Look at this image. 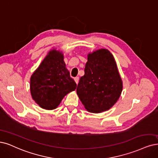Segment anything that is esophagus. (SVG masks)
<instances>
[{
    "label": "esophagus",
    "instance_id": "esophagus-1",
    "mask_svg": "<svg viewBox=\"0 0 158 158\" xmlns=\"http://www.w3.org/2000/svg\"><path fill=\"white\" fill-rule=\"evenodd\" d=\"M79 77H75L74 78V80H75V83H76V84H78V82H79Z\"/></svg>",
    "mask_w": 158,
    "mask_h": 158
}]
</instances>
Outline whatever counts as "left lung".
Masks as SVG:
<instances>
[{"label": "left lung", "instance_id": "8db88e82", "mask_svg": "<svg viewBox=\"0 0 158 158\" xmlns=\"http://www.w3.org/2000/svg\"><path fill=\"white\" fill-rule=\"evenodd\" d=\"M77 94L87 111L100 113L119 99L123 84L113 55L106 49L89 52Z\"/></svg>", "mask_w": 158, "mask_h": 158}]
</instances>
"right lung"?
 Wrapping results in <instances>:
<instances>
[{
  "mask_svg": "<svg viewBox=\"0 0 158 158\" xmlns=\"http://www.w3.org/2000/svg\"><path fill=\"white\" fill-rule=\"evenodd\" d=\"M77 85L70 77L62 52L51 50L31 77L30 90L34 101L42 109H56L64 97L75 90Z\"/></svg>",
  "mask_w": 158,
  "mask_h": 158,
  "instance_id": "right-lung-1",
  "label": "right lung"
}]
</instances>
